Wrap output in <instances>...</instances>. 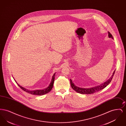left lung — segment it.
<instances>
[{
    "label": "left lung",
    "instance_id": "obj_1",
    "mask_svg": "<svg viewBox=\"0 0 126 126\" xmlns=\"http://www.w3.org/2000/svg\"><path fill=\"white\" fill-rule=\"evenodd\" d=\"M108 36H109V38H111L112 39H113L112 35L111 34V33L109 32H108ZM115 72V70H114L112 76H111V77L109 78L108 80H107L106 82H105L104 83L101 84L100 85L96 86L95 87H91L90 88H81V87H78V86L75 85V84H74V83L72 82V80L70 79V84H71V87H72V89H73L76 92H77V93H78L81 94H94V93L99 92V91L102 90V89H104L105 87H106L110 83V82H111L112 79L113 78Z\"/></svg>",
    "mask_w": 126,
    "mask_h": 126
}]
</instances>
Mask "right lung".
I'll return each instance as SVG.
<instances>
[{
    "instance_id": "1",
    "label": "right lung",
    "mask_w": 126,
    "mask_h": 126,
    "mask_svg": "<svg viewBox=\"0 0 126 126\" xmlns=\"http://www.w3.org/2000/svg\"><path fill=\"white\" fill-rule=\"evenodd\" d=\"M55 73H54L53 76H52V78L51 79V81L50 83L49 84L48 86L46 88H45L44 89H42V90H30L29 89H27L25 88H24V87L20 85L19 84L17 83V82L15 80V79H14V80H15L16 82L18 84V86L22 89L24 90L25 92L32 94V95H44L46 94H47L48 93H49L51 89L53 88V84H54V79H55Z\"/></svg>"
}]
</instances>
